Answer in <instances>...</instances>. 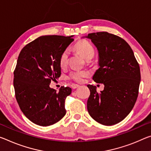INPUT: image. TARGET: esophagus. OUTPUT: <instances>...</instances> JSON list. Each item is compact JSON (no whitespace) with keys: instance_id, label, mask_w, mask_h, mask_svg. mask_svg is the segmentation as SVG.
<instances>
[{"instance_id":"esophagus-1","label":"esophagus","mask_w":151,"mask_h":151,"mask_svg":"<svg viewBox=\"0 0 151 151\" xmlns=\"http://www.w3.org/2000/svg\"><path fill=\"white\" fill-rule=\"evenodd\" d=\"M79 87V85H76V84H73L71 85V87L73 88V89H75V88H76L77 87Z\"/></svg>"}]
</instances>
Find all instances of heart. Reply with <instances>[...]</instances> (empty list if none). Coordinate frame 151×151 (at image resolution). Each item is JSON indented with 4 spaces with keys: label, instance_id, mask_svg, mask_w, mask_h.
I'll list each match as a JSON object with an SVG mask.
<instances>
[{
    "label": "heart",
    "instance_id": "obj_1",
    "mask_svg": "<svg viewBox=\"0 0 151 151\" xmlns=\"http://www.w3.org/2000/svg\"><path fill=\"white\" fill-rule=\"evenodd\" d=\"M75 49L79 52L86 59L92 58L95 54V50L93 45L86 40H81L76 43ZM69 52L66 50L62 52L59 58V64L62 68L65 67L68 64ZM89 75V73L85 70H74L69 74V78H70L76 83H83L84 78Z\"/></svg>",
    "mask_w": 151,
    "mask_h": 151
}]
</instances>
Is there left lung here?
Wrapping results in <instances>:
<instances>
[{
  "mask_svg": "<svg viewBox=\"0 0 151 151\" xmlns=\"http://www.w3.org/2000/svg\"><path fill=\"white\" fill-rule=\"evenodd\" d=\"M99 52V68L93 76L104 89L88 85L90 96L87 110L91 118L105 126L122 121L132 109L138 95L140 66L132 50L125 40L108 32L88 33Z\"/></svg>",
  "mask_w": 151,
  "mask_h": 151,
  "instance_id": "obj_1",
  "label": "left lung"
}]
</instances>
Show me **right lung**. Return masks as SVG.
Instances as JSON below:
<instances>
[{"label": "right lung", "instance_id": "right-lung-1", "mask_svg": "<svg viewBox=\"0 0 151 151\" xmlns=\"http://www.w3.org/2000/svg\"><path fill=\"white\" fill-rule=\"evenodd\" d=\"M73 35H44L21 50L14 70L15 97L23 114L37 125H52L66 114L64 103L71 88L50 87L60 76L59 58L74 41Z\"/></svg>", "mask_w": 151, "mask_h": 151}]
</instances>
